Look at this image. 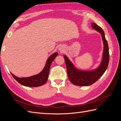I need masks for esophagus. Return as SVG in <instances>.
<instances>
[{
    "label": "esophagus",
    "mask_w": 121,
    "mask_h": 121,
    "mask_svg": "<svg viewBox=\"0 0 121 121\" xmlns=\"http://www.w3.org/2000/svg\"><path fill=\"white\" fill-rule=\"evenodd\" d=\"M60 50H61L62 49H61V48H60Z\"/></svg>",
    "instance_id": "1"
}]
</instances>
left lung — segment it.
<instances>
[{"mask_svg": "<svg viewBox=\"0 0 121 121\" xmlns=\"http://www.w3.org/2000/svg\"><path fill=\"white\" fill-rule=\"evenodd\" d=\"M91 26L101 34L104 43L102 60L99 67L92 71L80 70L74 66L66 56H64L69 79L72 83L77 86H86L92 85L101 77L108 67L109 60V48L104 32L102 29L95 23H92Z\"/></svg>", "mask_w": 121, "mask_h": 121, "instance_id": "1", "label": "left lung"}]
</instances>
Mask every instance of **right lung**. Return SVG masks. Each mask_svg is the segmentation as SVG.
<instances>
[{"label":"right lung","mask_w":121,"mask_h":121,"mask_svg":"<svg viewBox=\"0 0 121 121\" xmlns=\"http://www.w3.org/2000/svg\"><path fill=\"white\" fill-rule=\"evenodd\" d=\"M57 55V52H54L47 59L44 68L38 74L25 78L17 77L12 73L11 74L16 81L22 85L27 87H39L42 86L47 82L48 78L50 65Z\"/></svg>","instance_id":"obj_1"}]
</instances>
